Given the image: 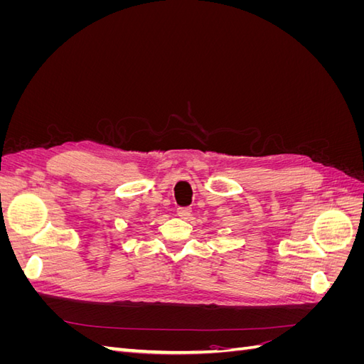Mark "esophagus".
<instances>
[{"label":"esophagus","instance_id":"esophagus-1","mask_svg":"<svg viewBox=\"0 0 364 364\" xmlns=\"http://www.w3.org/2000/svg\"><path fill=\"white\" fill-rule=\"evenodd\" d=\"M178 215H179L181 218H190V215H191V208H188V206L178 208Z\"/></svg>","mask_w":364,"mask_h":364}]
</instances>
